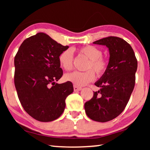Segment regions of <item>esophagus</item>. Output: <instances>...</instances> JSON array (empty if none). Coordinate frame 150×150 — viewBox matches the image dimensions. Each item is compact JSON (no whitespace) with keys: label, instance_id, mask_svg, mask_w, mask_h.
Instances as JSON below:
<instances>
[{"label":"esophagus","instance_id":"1","mask_svg":"<svg viewBox=\"0 0 150 150\" xmlns=\"http://www.w3.org/2000/svg\"><path fill=\"white\" fill-rule=\"evenodd\" d=\"M73 89H74L75 92H77V91H81V89H82V87H77V86L74 85V86H73Z\"/></svg>","mask_w":150,"mask_h":150}]
</instances>
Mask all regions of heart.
<instances>
[{
  "mask_svg": "<svg viewBox=\"0 0 150 150\" xmlns=\"http://www.w3.org/2000/svg\"><path fill=\"white\" fill-rule=\"evenodd\" d=\"M77 52L88 59L84 72L75 71L65 75L66 81L75 86H83L93 81L95 78L96 72L98 77L105 74L108 67V62L102 56V51L94 45H86L79 48ZM61 67L66 71H70L73 67V54L71 50L67 49L62 52L58 57Z\"/></svg>",
  "mask_w": 150,
  "mask_h": 150,
  "instance_id": "1",
  "label": "heart"
}]
</instances>
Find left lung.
Returning a JSON list of instances; mask_svg holds the SVG:
<instances>
[{
	"label": "left lung",
	"instance_id": "left-lung-1",
	"mask_svg": "<svg viewBox=\"0 0 150 150\" xmlns=\"http://www.w3.org/2000/svg\"><path fill=\"white\" fill-rule=\"evenodd\" d=\"M106 45L110 53L108 67L95 83L100 89L85 103L88 118L100 122L113 120L122 112L136 81L138 61L131 45L120 38L108 36L93 42Z\"/></svg>",
	"mask_w": 150,
	"mask_h": 150
}]
</instances>
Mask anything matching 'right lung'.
<instances>
[{
	"mask_svg": "<svg viewBox=\"0 0 150 150\" xmlns=\"http://www.w3.org/2000/svg\"><path fill=\"white\" fill-rule=\"evenodd\" d=\"M44 33L28 38L14 57V85L24 110L40 122L56 120L62 115L65 99L73 92L69 81L55 83L63 75L58 60L67 50Z\"/></svg>",
	"mask_w": 150,
	"mask_h": 150,
	"instance_id": "add662e5",
	"label": "right lung"
}]
</instances>
